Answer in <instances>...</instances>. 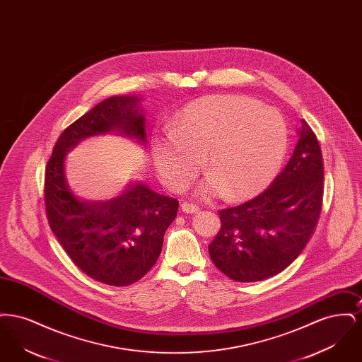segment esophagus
<instances>
[{
    "label": "esophagus",
    "mask_w": 362,
    "mask_h": 362,
    "mask_svg": "<svg viewBox=\"0 0 362 362\" xmlns=\"http://www.w3.org/2000/svg\"><path fill=\"white\" fill-rule=\"evenodd\" d=\"M180 207H182V210L185 213H197V211H199V206H197L194 204H189V202H182Z\"/></svg>",
    "instance_id": "obj_1"
}]
</instances>
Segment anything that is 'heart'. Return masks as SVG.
Masks as SVG:
<instances>
[{
    "label": "heart",
    "instance_id": "heart-1",
    "mask_svg": "<svg viewBox=\"0 0 362 362\" xmlns=\"http://www.w3.org/2000/svg\"><path fill=\"white\" fill-rule=\"evenodd\" d=\"M289 145L284 115L251 96L214 95L186 105L173 129L152 138L156 168L167 187L186 189L206 156L211 173L199 186L205 198L241 199L264 189Z\"/></svg>",
    "mask_w": 362,
    "mask_h": 362
}]
</instances>
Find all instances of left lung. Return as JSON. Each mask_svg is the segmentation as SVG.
Here are the masks:
<instances>
[{
	"label": "left lung",
	"mask_w": 362,
	"mask_h": 362,
	"mask_svg": "<svg viewBox=\"0 0 362 362\" xmlns=\"http://www.w3.org/2000/svg\"><path fill=\"white\" fill-rule=\"evenodd\" d=\"M325 164L316 134L301 121L298 141L282 173L255 198L218 210L221 228L209 244L213 263L238 282H257L285 270L317 224Z\"/></svg>",
	"instance_id": "1"
}]
</instances>
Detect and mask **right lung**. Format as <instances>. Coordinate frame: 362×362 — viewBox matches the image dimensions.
Instances as JSON below:
<instances>
[{
  "instance_id": "obj_1",
  "label": "right lung",
  "mask_w": 362,
  "mask_h": 362,
  "mask_svg": "<svg viewBox=\"0 0 362 362\" xmlns=\"http://www.w3.org/2000/svg\"><path fill=\"white\" fill-rule=\"evenodd\" d=\"M138 98L112 96L73 122L59 136L45 173V202L55 238L86 276L110 286H127L145 276L160 257L163 239L179 202L132 183L103 201L77 197L65 176L66 152L81 139L119 132L145 142V117Z\"/></svg>"
}]
</instances>
